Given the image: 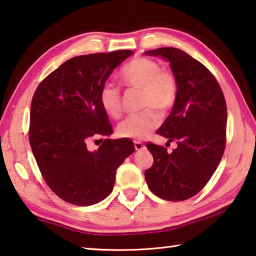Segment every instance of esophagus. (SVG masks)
<instances>
[{
    "label": "esophagus",
    "instance_id": "1",
    "mask_svg": "<svg viewBox=\"0 0 256 256\" xmlns=\"http://www.w3.org/2000/svg\"><path fill=\"white\" fill-rule=\"evenodd\" d=\"M134 148L136 152H140V150L144 149V144L142 142H140V141H134Z\"/></svg>",
    "mask_w": 256,
    "mask_h": 256
}]
</instances>
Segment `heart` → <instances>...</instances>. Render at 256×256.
I'll return each mask as SVG.
<instances>
[{"mask_svg":"<svg viewBox=\"0 0 256 256\" xmlns=\"http://www.w3.org/2000/svg\"><path fill=\"white\" fill-rule=\"evenodd\" d=\"M122 83L128 88L141 90L140 104L144 110L131 114L117 125V134L126 139H144L160 123V114L168 112L179 96V83L176 75L162 70L152 59L139 56L125 64L120 70ZM99 102L110 117L120 112V90L116 84L106 82L100 88Z\"/></svg>","mask_w":256,"mask_h":256,"instance_id":"obj_1","label":"heart"}]
</instances>
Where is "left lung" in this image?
I'll use <instances>...</instances> for the list:
<instances>
[{"mask_svg":"<svg viewBox=\"0 0 256 256\" xmlns=\"http://www.w3.org/2000/svg\"><path fill=\"white\" fill-rule=\"evenodd\" d=\"M144 54L168 62L179 83L176 102L157 130L168 142L176 141L178 147L168 152L163 146L148 142L154 164L144 179L162 200H186L204 188L224 152V96L212 72L180 48H160Z\"/></svg>","mask_w":256,"mask_h":256,"instance_id":"1","label":"left lung"}]
</instances>
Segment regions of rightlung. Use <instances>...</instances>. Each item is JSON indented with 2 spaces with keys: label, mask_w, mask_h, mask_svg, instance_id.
I'll return each mask as SVG.
<instances>
[{
  "label": "right lung",
  "mask_w": 256,
  "mask_h": 256,
  "mask_svg": "<svg viewBox=\"0 0 256 256\" xmlns=\"http://www.w3.org/2000/svg\"><path fill=\"white\" fill-rule=\"evenodd\" d=\"M131 50L74 56L42 80L30 104V142L43 179L56 196L77 206L108 197L116 170L134 152L130 139H106L90 152V138L112 128L99 92Z\"/></svg>",
  "instance_id": "1"
}]
</instances>
